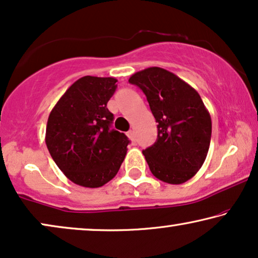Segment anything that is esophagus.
<instances>
[{
  "instance_id": "34e87169",
  "label": "esophagus",
  "mask_w": 258,
  "mask_h": 258,
  "mask_svg": "<svg viewBox=\"0 0 258 258\" xmlns=\"http://www.w3.org/2000/svg\"><path fill=\"white\" fill-rule=\"evenodd\" d=\"M128 137L133 141V142H134V141H135V133H134V130H129V132H128Z\"/></svg>"
}]
</instances>
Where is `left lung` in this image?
Returning <instances> with one entry per match:
<instances>
[{
    "label": "left lung",
    "mask_w": 258,
    "mask_h": 258,
    "mask_svg": "<svg viewBox=\"0 0 258 258\" xmlns=\"http://www.w3.org/2000/svg\"><path fill=\"white\" fill-rule=\"evenodd\" d=\"M147 96L157 122V140L143 150L155 177L182 184L206 161L211 139V118L191 86L168 70L151 67L129 79Z\"/></svg>",
    "instance_id": "1"
}]
</instances>
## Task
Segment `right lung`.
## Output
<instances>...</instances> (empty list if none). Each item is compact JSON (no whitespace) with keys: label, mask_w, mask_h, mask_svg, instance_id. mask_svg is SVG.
Wrapping results in <instances>:
<instances>
[{"label":"right lung","mask_w":258,"mask_h":258,"mask_svg":"<svg viewBox=\"0 0 258 258\" xmlns=\"http://www.w3.org/2000/svg\"><path fill=\"white\" fill-rule=\"evenodd\" d=\"M114 77L84 76L63 94L49 115L45 144L70 181L100 188L117 174L129 140L111 129L107 103L117 88Z\"/></svg>","instance_id":"right-lung-1"}]
</instances>
